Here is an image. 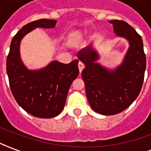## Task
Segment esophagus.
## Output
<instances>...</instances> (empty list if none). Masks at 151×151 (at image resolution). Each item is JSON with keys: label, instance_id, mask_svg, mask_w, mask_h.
<instances>
[{"label": "esophagus", "instance_id": "esophagus-1", "mask_svg": "<svg viewBox=\"0 0 151 151\" xmlns=\"http://www.w3.org/2000/svg\"><path fill=\"white\" fill-rule=\"evenodd\" d=\"M84 67H85V64L83 63L82 62H79L78 63V68H79V71H80V73L82 71V70L84 69Z\"/></svg>", "mask_w": 151, "mask_h": 151}]
</instances>
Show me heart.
<instances>
[{
    "label": "heart",
    "mask_w": 151,
    "mask_h": 151,
    "mask_svg": "<svg viewBox=\"0 0 151 151\" xmlns=\"http://www.w3.org/2000/svg\"><path fill=\"white\" fill-rule=\"evenodd\" d=\"M78 37V34H77V33H76V34H73V35H72V40H73V41H77Z\"/></svg>",
    "instance_id": "b5f03b06"
}]
</instances>
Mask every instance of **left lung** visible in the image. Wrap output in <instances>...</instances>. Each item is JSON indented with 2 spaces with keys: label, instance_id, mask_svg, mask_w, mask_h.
I'll return each instance as SVG.
<instances>
[{
  "label": "left lung",
  "instance_id": "obj_1",
  "mask_svg": "<svg viewBox=\"0 0 151 151\" xmlns=\"http://www.w3.org/2000/svg\"><path fill=\"white\" fill-rule=\"evenodd\" d=\"M109 22L118 37L129 41L124 62L115 70H108L95 61L99 55L91 46L78 53L85 63L81 72L85 92L92 110L103 115H114L129 107L141 91L146 70V55L142 37L136 29L122 20Z\"/></svg>",
  "mask_w": 151,
  "mask_h": 151
}]
</instances>
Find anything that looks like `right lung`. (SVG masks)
Returning <instances> with one entry per match:
<instances>
[{
  "label": "right lung",
  "instance_id": "add662e5",
  "mask_svg": "<svg viewBox=\"0 0 151 151\" xmlns=\"http://www.w3.org/2000/svg\"><path fill=\"white\" fill-rule=\"evenodd\" d=\"M56 21L41 19L27 23L11 42L6 66L11 91L21 107L34 117L51 118L63 110L70 85L79 74L78 59L69 64L52 62L40 70H28L19 55L21 39L36 27L53 28Z\"/></svg>",
  "mask_w": 151,
  "mask_h": 151
}]
</instances>
